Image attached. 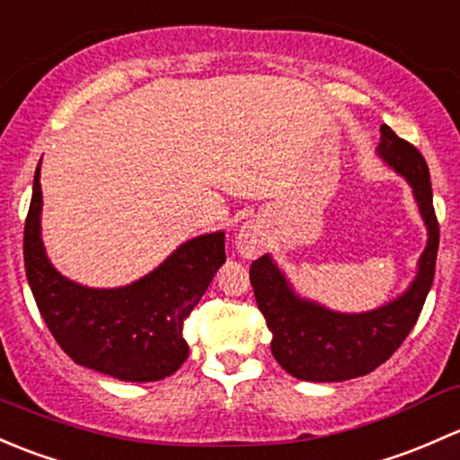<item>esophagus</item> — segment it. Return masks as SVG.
<instances>
[{"instance_id": "34e87169", "label": "esophagus", "mask_w": 460, "mask_h": 460, "mask_svg": "<svg viewBox=\"0 0 460 460\" xmlns=\"http://www.w3.org/2000/svg\"><path fill=\"white\" fill-rule=\"evenodd\" d=\"M236 248H239V252L243 254V257H257L263 248L261 226H257L254 221H248V224L239 230V234H236Z\"/></svg>"}]
</instances>
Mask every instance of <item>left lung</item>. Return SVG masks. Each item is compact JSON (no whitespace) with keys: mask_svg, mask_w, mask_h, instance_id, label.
I'll return each instance as SVG.
<instances>
[{"mask_svg":"<svg viewBox=\"0 0 460 460\" xmlns=\"http://www.w3.org/2000/svg\"><path fill=\"white\" fill-rule=\"evenodd\" d=\"M376 153L407 179L428 226V245L419 259V272L399 299L361 314H341L296 296L270 254L250 265L257 305L272 332L270 349L279 366L301 381H348L376 370L411 332L432 288L438 221L432 206L428 164L414 146L385 124L381 126Z\"/></svg>","mask_w":460,"mask_h":460,"instance_id":"left-lung-1","label":"left lung"}]
</instances>
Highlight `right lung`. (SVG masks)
<instances>
[{
    "instance_id": "obj_1",
    "label": "right lung",
    "mask_w": 460,
    "mask_h": 460,
    "mask_svg": "<svg viewBox=\"0 0 460 460\" xmlns=\"http://www.w3.org/2000/svg\"><path fill=\"white\" fill-rule=\"evenodd\" d=\"M40 165L23 226V263L50 334L75 363L119 381H159L177 372L188 358L183 321L226 261V234L212 232L186 241L130 286H79L46 257Z\"/></svg>"
}]
</instances>
